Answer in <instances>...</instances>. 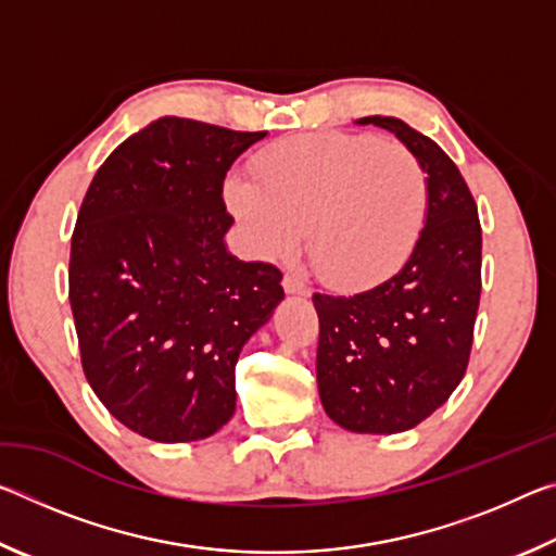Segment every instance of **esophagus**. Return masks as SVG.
Listing matches in <instances>:
<instances>
[{
  "instance_id": "esophagus-1",
  "label": "esophagus",
  "mask_w": 556,
  "mask_h": 556,
  "mask_svg": "<svg viewBox=\"0 0 556 556\" xmlns=\"http://www.w3.org/2000/svg\"><path fill=\"white\" fill-rule=\"evenodd\" d=\"M285 291L287 294H301V296H308V287L304 279H299L296 275H285Z\"/></svg>"
}]
</instances>
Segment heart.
Segmentation results:
<instances>
[{
	"instance_id": "b5f03b06",
	"label": "heart",
	"mask_w": 556,
	"mask_h": 556,
	"mask_svg": "<svg viewBox=\"0 0 556 556\" xmlns=\"http://www.w3.org/2000/svg\"><path fill=\"white\" fill-rule=\"evenodd\" d=\"M255 178L232 176L225 199L262 255L294 250L326 285L357 289L412 255L427 218V172L412 149L326 131L267 149Z\"/></svg>"
}]
</instances>
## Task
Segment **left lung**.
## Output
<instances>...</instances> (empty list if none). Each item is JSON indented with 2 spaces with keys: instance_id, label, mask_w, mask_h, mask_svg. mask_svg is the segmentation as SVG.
<instances>
[{
  "instance_id": "left-lung-1",
  "label": "left lung",
  "mask_w": 556,
  "mask_h": 556,
  "mask_svg": "<svg viewBox=\"0 0 556 556\" xmlns=\"http://www.w3.org/2000/svg\"><path fill=\"white\" fill-rule=\"evenodd\" d=\"M390 129L427 172V223L404 267L353 296L314 294L316 378L328 417L357 434H397L425 421L464 380L481 301V220L458 166L397 117Z\"/></svg>"
}]
</instances>
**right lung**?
<instances>
[{
  "label": "right lung",
  "mask_w": 556,
  "mask_h": 556,
  "mask_svg": "<svg viewBox=\"0 0 556 556\" xmlns=\"http://www.w3.org/2000/svg\"><path fill=\"white\" fill-rule=\"evenodd\" d=\"M267 131L152 122L98 168L71 238L83 372L152 441L205 439L235 412L242 345L285 299L281 271L225 250L223 181Z\"/></svg>",
  "instance_id": "obj_1"
}]
</instances>
